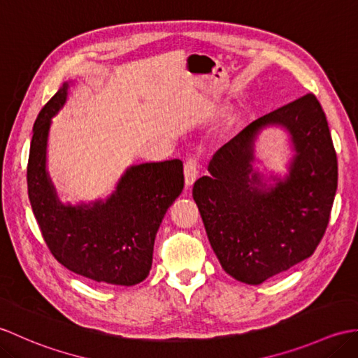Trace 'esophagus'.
<instances>
[{"label": "esophagus", "instance_id": "obj_1", "mask_svg": "<svg viewBox=\"0 0 358 358\" xmlns=\"http://www.w3.org/2000/svg\"><path fill=\"white\" fill-rule=\"evenodd\" d=\"M196 177H198L196 162L194 159L186 160V163H185V185H186V189H190L194 186Z\"/></svg>", "mask_w": 358, "mask_h": 358}]
</instances>
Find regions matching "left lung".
<instances>
[{"instance_id": "left-lung-1", "label": "left lung", "mask_w": 358, "mask_h": 358, "mask_svg": "<svg viewBox=\"0 0 358 358\" xmlns=\"http://www.w3.org/2000/svg\"><path fill=\"white\" fill-rule=\"evenodd\" d=\"M286 132L285 173L267 170L255 148L265 130ZM192 196L221 267L259 285L310 257L325 234L337 190L327 115L306 94L255 120L224 145Z\"/></svg>"}]
</instances>
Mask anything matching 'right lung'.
<instances>
[{"label": "right lung", "mask_w": 358, "mask_h": 358, "mask_svg": "<svg viewBox=\"0 0 358 358\" xmlns=\"http://www.w3.org/2000/svg\"><path fill=\"white\" fill-rule=\"evenodd\" d=\"M74 84L64 82L33 127L27 166L31 210L50 252L65 268L96 282L136 285L148 278L157 231L185 186L182 163L131 164L110 195L64 203L50 177L47 151L52 119Z\"/></svg>", "instance_id": "1"}]
</instances>
